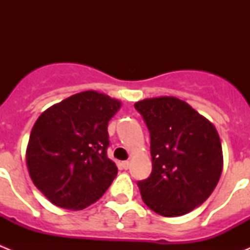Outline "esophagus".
Instances as JSON below:
<instances>
[{"instance_id":"34e87169","label":"esophagus","mask_w":250,"mask_h":250,"mask_svg":"<svg viewBox=\"0 0 250 250\" xmlns=\"http://www.w3.org/2000/svg\"><path fill=\"white\" fill-rule=\"evenodd\" d=\"M121 165H123V167L125 170H127L130 167V161H123V163H121Z\"/></svg>"}]
</instances>
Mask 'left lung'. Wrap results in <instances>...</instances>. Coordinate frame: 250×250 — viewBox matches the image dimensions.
<instances>
[{
	"label": "left lung",
	"mask_w": 250,
	"mask_h": 250,
	"mask_svg": "<svg viewBox=\"0 0 250 250\" xmlns=\"http://www.w3.org/2000/svg\"><path fill=\"white\" fill-rule=\"evenodd\" d=\"M150 132L152 171L138 182L143 202L163 216L202 205L219 182L223 151L210 121L174 96L135 104Z\"/></svg>",
	"instance_id": "left-lung-1"
}]
</instances>
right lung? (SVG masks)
<instances>
[{
	"label": "right lung",
	"instance_id": "add662e5",
	"mask_svg": "<svg viewBox=\"0 0 250 250\" xmlns=\"http://www.w3.org/2000/svg\"><path fill=\"white\" fill-rule=\"evenodd\" d=\"M121 103L83 91L55 104L35 123L26 164L36 188L56 207L81 210L99 200L118 174L107 158L110 119Z\"/></svg>",
	"mask_w": 250,
	"mask_h": 250
}]
</instances>
